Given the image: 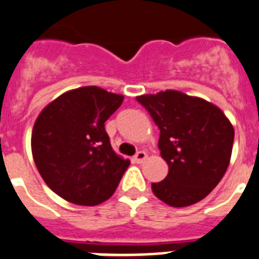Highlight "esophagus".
Here are the masks:
<instances>
[{
    "label": "esophagus",
    "instance_id": "esophagus-1",
    "mask_svg": "<svg viewBox=\"0 0 259 259\" xmlns=\"http://www.w3.org/2000/svg\"><path fill=\"white\" fill-rule=\"evenodd\" d=\"M147 157H148V155H147L144 151H140V152H138L136 155H135L134 160H135V163L142 164V163H144L145 160H147Z\"/></svg>",
    "mask_w": 259,
    "mask_h": 259
}]
</instances>
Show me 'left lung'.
Returning <instances> with one entry per match:
<instances>
[{
    "mask_svg": "<svg viewBox=\"0 0 259 259\" xmlns=\"http://www.w3.org/2000/svg\"><path fill=\"white\" fill-rule=\"evenodd\" d=\"M160 128V155L168 164L163 181L152 184L156 197L173 208L201 201L225 175L234 128L221 108L176 90L136 96Z\"/></svg>",
    "mask_w": 259,
    "mask_h": 259,
    "instance_id": "obj_1",
    "label": "left lung"
}]
</instances>
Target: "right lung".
<instances>
[{"mask_svg":"<svg viewBox=\"0 0 259 259\" xmlns=\"http://www.w3.org/2000/svg\"><path fill=\"white\" fill-rule=\"evenodd\" d=\"M124 96L96 86L66 91L45 107L31 132L35 166L51 191L94 206L114 194L130 160L111 147L104 123Z\"/></svg>","mask_w":259,"mask_h":259,"instance_id":"right-lung-1","label":"right lung"}]
</instances>
